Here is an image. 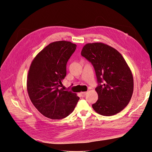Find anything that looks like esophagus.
<instances>
[{"mask_svg": "<svg viewBox=\"0 0 152 152\" xmlns=\"http://www.w3.org/2000/svg\"><path fill=\"white\" fill-rule=\"evenodd\" d=\"M86 94H87V92H82L80 93V95H81V96H82V97H84Z\"/></svg>", "mask_w": 152, "mask_h": 152, "instance_id": "obj_1", "label": "esophagus"}]
</instances>
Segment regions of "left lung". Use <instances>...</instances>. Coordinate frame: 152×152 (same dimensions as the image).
Segmentation results:
<instances>
[{"mask_svg": "<svg viewBox=\"0 0 152 152\" xmlns=\"http://www.w3.org/2000/svg\"><path fill=\"white\" fill-rule=\"evenodd\" d=\"M81 55L93 65L98 86V99L94 110L104 116L114 115L129 103L133 92L132 71L122 55L112 47L102 43L86 44Z\"/></svg>", "mask_w": 152, "mask_h": 152, "instance_id": "obj_1", "label": "left lung"}]
</instances>
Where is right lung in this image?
Here are the masks:
<instances>
[{"instance_id":"obj_1","label":"right lung","mask_w":152,"mask_h":152,"mask_svg":"<svg viewBox=\"0 0 152 152\" xmlns=\"http://www.w3.org/2000/svg\"><path fill=\"white\" fill-rule=\"evenodd\" d=\"M76 45L70 41L50 43L34 58L27 77L29 97L45 117L60 120L74 110L79 99L75 93L60 89L66 76L67 63Z\"/></svg>"}]
</instances>
